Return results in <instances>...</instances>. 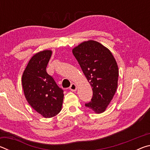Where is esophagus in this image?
I'll return each mask as SVG.
<instances>
[{
	"instance_id": "34e87169",
	"label": "esophagus",
	"mask_w": 150,
	"mask_h": 150,
	"mask_svg": "<svg viewBox=\"0 0 150 150\" xmlns=\"http://www.w3.org/2000/svg\"><path fill=\"white\" fill-rule=\"evenodd\" d=\"M69 89L72 91H75L76 90H77V85H76L75 83H72L71 85L70 86Z\"/></svg>"
}]
</instances>
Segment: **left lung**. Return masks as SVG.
Segmentation results:
<instances>
[{"mask_svg":"<svg viewBox=\"0 0 150 150\" xmlns=\"http://www.w3.org/2000/svg\"><path fill=\"white\" fill-rule=\"evenodd\" d=\"M92 87L93 95L85 106L96 114L104 112L117 89L118 67L110 50L100 43L88 40L72 50Z\"/></svg>","mask_w":150,"mask_h":150,"instance_id":"left-lung-1","label":"left lung"}]
</instances>
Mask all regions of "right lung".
I'll return each instance as SVG.
<instances>
[{
	"instance_id": "right-lung-1",
	"label": "right lung",
	"mask_w": 150,
	"mask_h": 150,
	"mask_svg": "<svg viewBox=\"0 0 150 150\" xmlns=\"http://www.w3.org/2000/svg\"><path fill=\"white\" fill-rule=\"evenodd\" d=\"M52 50H44L30 59L22 77L24 94L33 109L44 118H52L62 110L63 91L58 87L46 67Z\"/></svg>"
}]
</instances>
